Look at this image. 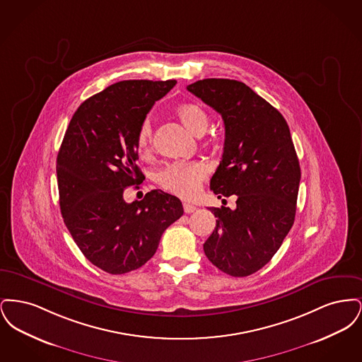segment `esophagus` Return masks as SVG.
Wrapping results in <instances>:
<instances>
[{
  "mask_svg": "<svg viewBox=\"0 0 362 362\" xmlns=\"http://www.w3.org/2000/svg\"><path fill=\"white\" fill-rule=\"evenodd\" d=\"M183 209H185V213H194L195 210H197V207L192 206V205H189V204H183Z\"/></svg>",
  "mask_w": 362,
  "mask_h": 362,
  "instance_id": "esophagus-1",
  "label": "esophagus"
}]
</instances>
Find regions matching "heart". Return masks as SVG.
Wrapping results in <instances>:
<instances>
[{"label": "heart", "mask_w": 362, "mask_h": 362, "mask_svg": "<svg viewBox=\"0 0 362 362\" xmlns=\"http://www.w3.org/2000/svg\"><path fill=\"white\" fill-rule=\"evenodd\" d=\"M175 115L194 137H202L206 133L210 118L206 110L198 103L179 104L175 108ZM152 146V126L148 121L139 126L137 134V148L139 153L145 155ZM206 170L195 163H175L157 173V182L163 189L182 198H192L198 194Z\"/></svg>", "instance_id": "obj_1"}]
</instances>
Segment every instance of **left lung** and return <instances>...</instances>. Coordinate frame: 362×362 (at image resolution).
Wrapping results in <instances>:
<instances>
[{"label":"left lung","instance_id":"1","mask_svg":"<svg viewBox=\"0 0 362 362\" xmlns=\"http://www.w3.org/2000/svg\"><path fill=\"white\" fill-rule=\"evenodd\" d=\"M187 89L224 121V153L210 189L218 198L236 195L233 210L209 207L217 220L205 255L229 276H251L274 257L294 223L301 171L289 126L241 81L205 78Z\"/></svg>","mask_w":362,"mask_h":362}]
</instances>
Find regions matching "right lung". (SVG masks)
I'll return each instance as SVG.
<instances>
[{
	"instance_id": "obj_1",
	"label": "right lung",
	"mask_w": 362,
	"mask_h": 362,
	"mask_svg": "<svg viewBox=\"0 0 362 362\" xmlns=\"http://www.w3.org/2000/svg\"><path fill=\"white\" fill-rule=\"evenodd\" d=\"M175 80H126L105 88L74 112L57 157L59 206L73 240L92 264L110 274L137 270L155 255L164 230L183 216L179 198L139 189L137 134L155 102Z\"/></svg>"
}]
</instances>
